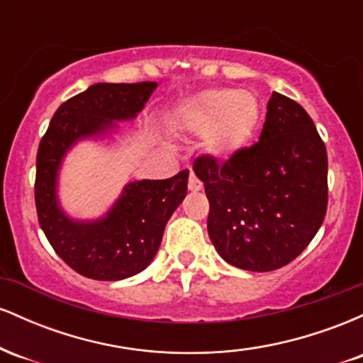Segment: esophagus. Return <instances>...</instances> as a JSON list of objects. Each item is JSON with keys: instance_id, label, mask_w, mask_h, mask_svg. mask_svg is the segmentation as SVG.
<instances>
[{"instance_id": "obj_1", "label": "esophagus", "mask_w": 363, "mask_h": 363, "mask_svg": "<svg viewBox=\"0 0 363 363\" xmlns=\"http://www.w3.org/2000/svg\"><path fill=\"white\" fill-rule=\"evenodd\" d=\"M187 187H189V191H194V193L196 191H201L203 184H201V181L194 176V172L189 174V182H187Z\"/></svg>"}]
</instances>
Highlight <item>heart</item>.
<instances>
[{
	"instance_id": "b5f03b06",
	"label": "heart",
	"mask_w": 363,
	"mask_h": 363,
	"mask_svg": "<svg viewBox=\"0 0 363 363\" xmlns=\"http://www.w3.org/2000/svg\"><path fill=\"white\" fill-rule=\"evenodd\" d=\"M262 106L247 90L216 89L186 99L176 107L174 126L182 135L203 138V150L216 162L244 152L256 136Z\"/></svg>"
}]
</instances>
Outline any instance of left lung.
Masks as SVG:
<instances>
[{"mask_svg":"<svg viewBox=\"0 0 363 363\" xmlns=\"http://www.w3.org/2000/svg\"><path fill=\"white\" fill-rule=\"evenodd\" d=\"M210 201L208 235L228 264L273 272L318 234L328 208V153L302 106L273 91L259 141L225 164L196 158Z\"/></svg>","mask_w":363,"mask_h":363,"instance_id":"left-lung-1","label":"left lung"}]
</instances>
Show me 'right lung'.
Returning <instances> with one entry per match:
<instances>
[{
  "instance_id": "add662e5",
  "label": "right lung",
  "mask_w": 363,
  "mask_h": 363,
  "mask_svg": "<svg viewBox=\"0 0 363 363\" xmlns=\"http://www.w3.org/2000/svg\"><path fill=\"white\" fill-rule=\"evenodd\" d=\"M155 89V82L95 83L61 104L40 140L35 172L40 228L57 256L91 280H124L153 261L165 225L187 194L189 170L162 181L129 182L106 215L77 220L60 205V169L78 141L112 138L118 123L135 119Z\"/></svg>"
}]
</instances>
